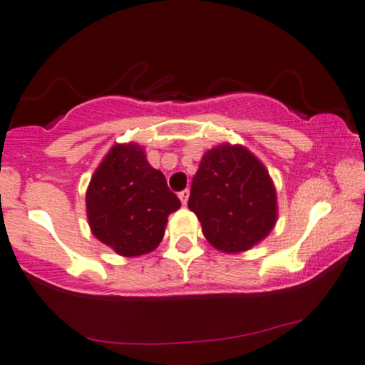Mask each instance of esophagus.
Returning <instances> with one entry per match:
<instances>
[{
  "label": "esophagus",
  "mask_w": 365,
  "mask_h": 365,
  "mask_svg": "<svg viewBox=\"0 0 365 365\" xmlns=\"http://www.w3.org/2000/svg\"><path fill=\"white\" fill-rule=\"evenodd\" d=\"M188 197H190V190H183V192L178 193V198H180V201H182L183 205H187Z\"/></svg>",
  "instance_id": "34e87169"
}]
</instances>
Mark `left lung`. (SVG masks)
Here are the masks:
<instances>
[{
  "instance_id": "1",
  "label": "left lung",
  "mask_w": 365,
  "mask_h": 365,
  "mask_svg": "<svg viewBox=\"0 0 365 365\" xmlns=\"http://www.w3.org/2000/svg\"><path fill=\"white\" fill-rule=\"evenodd\" d=\"M188 208L211 246L235 254L255 246L275 226L277 193L257 157L242 145L222 144L201 159Z\"/></svg>"
}]
</instances>
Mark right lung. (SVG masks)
Instances as JSON below:
<instances>
[{"label": "right lung", "instance_id": "right-lung-1", "mask_svg": "<svg viewBox=\"0 0 365 365\" xmlns=\"http://www.w3.org/2000/svg\"><path fill=\"white\" fill-rule=\"evenodd\" d=\"M180 205L164 173L150 167L138 144L114 145L86 190L91 232L124 257L154 251L168 215Z\"/></svg>", "mask_w": 365, "mask_h": 365}]
</instances>
